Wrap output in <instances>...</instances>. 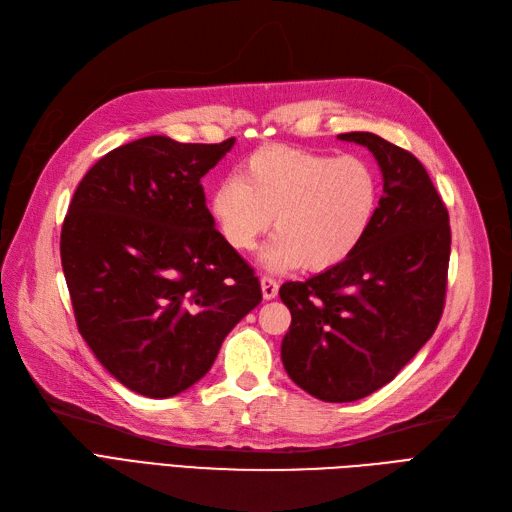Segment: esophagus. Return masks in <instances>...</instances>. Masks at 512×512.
Segmentation results:
<instances>
[{
    "mask_svg": "<svg viewBox=\"0 0 512 512\" xmlns=\"http://www.w3.org/2000/svg\"><path fill=\"white\" fill-rule=\"evenodd\" d=\"M261 293H263V298H266V300L276 298L278 283L272 276H261Z\"/></svg>",
    "mask_w": 512,
    "mask_h": 512,
    "instance_id": "obj_1",
    "label": "esophagus"
}]
</instances>
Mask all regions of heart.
<instances>
[{
  "instance_id": "b5f03b06",
  "label": "heart",
  "mask_w": 512,
  "mask_h": 512,
  "mask_svg": "<svg viewBox=\"0 0 512 512\" xmlns=\"http://www.w3.org/2000/svg\"><path fill=\"white\" fill-rule=\"evenodd\" d=\"M378 206V178L355 155L285 144L246 157L210 195V214L236 251L255 249L276 217L278 234L259 255L268 270H329L364 240Z\"/></svg>"
}]
</instances>
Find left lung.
I'll return each mask as SVG.
<instances>
[{
  "mask_svg": "<svg viewBox=\"0 0 512 512\" xmlns=\"http://www.w3.org/2000/svg\"><path fill=\"white\" fill-rule=\"evenodd\" d=\"M383 197L357 249L278 295L291 312L280 357L291 381L323 402H355L393 381L432 338L444 310L449 212L421 161L370 131Z\"/></svg>",
  "mask_w": 512,
  "mask_h": 512,
  "instance_id": "left-lung-1",
  "label": "left lung"
}]
</instances>
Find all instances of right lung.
<instances>
[{"label": "right lung", "instance_id": "1", "mask_svg": "<svg viewBox=\"0 0 512 512\" xmlns=\"http://www.w3.org/2000/svg\"><path fill=\"white\" fill-rule=\"evenodd\" d=\"M234 142L123 144L80 180L65 214L61 266L78 332L146 398L200 381L261 302L259 278L214 229L200 183Z\"/></svg>", "mask_w": 512, "mask_h": 512}]
</instances>
